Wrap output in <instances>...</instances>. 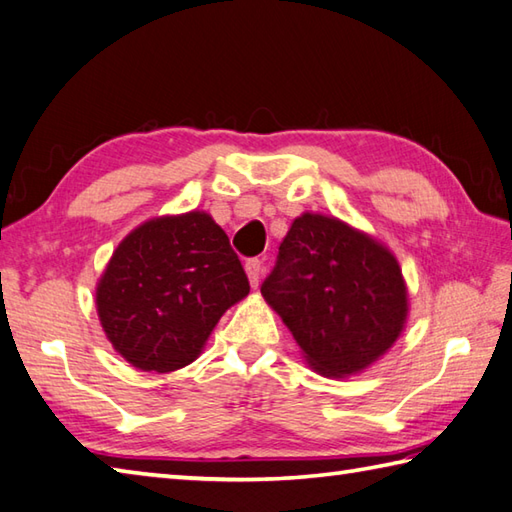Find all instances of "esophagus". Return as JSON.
Masks as SVG:
<instances>
[{
    "mask_svg": "<svg viewBox=\"0 0 512 512\" xmlns=\"http://www.w3.org/2000/svg\"><path fill=\"white\" fill-rule=\"evenodd\" d=\"M245 271H247L249 285H252V287H258L260 271H263V260H258V258H249L247 263H245Z\"/></svg>",
    "mask_w": 512,
    "mask_h": 512,
    "instance_id": "1",
    "label": "esophagus"
}]
</instances>
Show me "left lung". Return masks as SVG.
I'll return each mask as SVG.
<instances>
[{
	"label": "left lung",
	"instance_id": "left-lung-1",
	"mask_svg": "<svg viewBox=\"0 0 512 512\" xmlns=\"http://www.w3.org/2000/svg\"><path fill=\"white\" fill-rule=\"evenodd\" d=\"M260 294L309 367L327 378L367 369L398 340L409 314L389 249L338 218L309 212L291 223Z\"/></svg>",
	"mask_w": 512,
	"mask_h": 512
}]
</instances>
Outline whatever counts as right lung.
<instances>
[{"instance_id": "1", "label": "right lung", "mask_w": 512, "mask_h": 512, "mask_svg": "<svg viewBox=\"0 0 512 512\" xmlns=\"http://www.w3.org/2000/svg\"><path fill=\"white\" fill-rule=\"evenodd\" d=\"M249 294L229 238L205 212L163 216L128 234L97 287L101 327L121 356L168 373L196 360L225 311Z\"/></svg>"}]
</instances>
